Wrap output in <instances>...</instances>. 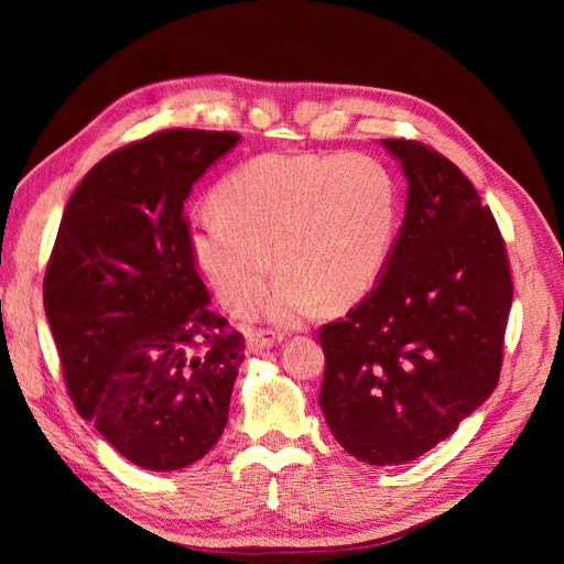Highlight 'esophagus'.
Returning <instances> with one entry per match:
<instances>
[{
  "label": "esophagus",
  "mask_w": 564,
  "mask_h": 564,
  "mask_svg": "<svg viewBox=\"0 0 564 564\" xmlns=\"http://www.w3.org/2000/svg\"><path fill=\"white\" fill-rule=\"evenodd\" d=\"M280 340H282L280 334L259 329V332L249 334V338H247V350H249L251 355H253V352H263V350H270L272 346H278Z\"/></svg>",
  "instance_id": "34e87169"
}]
</instances>
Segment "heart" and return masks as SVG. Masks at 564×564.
Returning a JSON list of instances; mask_svg holds the SVG:
<instances>
[{
	"label": "heart",
	"mask_w": 564,
	"mask_h": 564,
	"mask_svg": "<svg viewBox=\"0 0 564 564\" xmlns=\"http://www.w3.org/2000/svg\"><path fill=\"white\" fill-rule=\"evenodd\" d=\"M212 209L187 228V249L220 303L247 313L278 265L261 311L294 327L322 301L344 308L377 284L395 237L398 185L362 152H268L214 187Z\"/></svg>",
	"instance_id": "b5f03b06"
}]
</instances>
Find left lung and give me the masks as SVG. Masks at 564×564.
Returning <instances> with one entry per match:
<instances>
[{"label": "left lung", "mask_w": 564, "mask_h": 564, "mask_svg": "<svg viewBox=\"0 0 564 564\" xmlns=\"http://www.w3.org/2000/svg\"><path fill=\"white\" fill-rule=\"evenodd\" d=\"M406 204L381 278L324 324L322 414L350 456L400 466L449 437L499 383L513 282L503 237L440 152L383 139Z\"/></svg>", "instance_id": "left-lung-1"}]
</instances>
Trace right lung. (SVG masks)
Masks as SVG:
<instances>
[{
	"label": "right lung",
	"mask_w": 564,
	"mask_h": 564,
	"mask_svg": "<svg viewBox=\"0 0 564 564\" xmlns=\"http://www.w3.org/2000/svg\"><path fill=\"white\" fill-rule=\"evenodd\" d=\"M232 131L166 129L110 152L63 212L44 311L82 419L145 470H181L228 423L245 338L209 308L183 204Z\"/></svg>",
	"instance_id": "add662e5"
}]
</instances>
